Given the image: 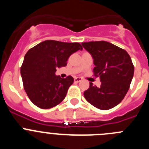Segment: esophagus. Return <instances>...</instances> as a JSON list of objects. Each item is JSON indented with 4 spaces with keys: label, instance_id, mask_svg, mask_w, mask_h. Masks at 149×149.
<instances>
[{
    "label": "esophagus",
    "instance_id": "1",
    "mask_svg": "<svg viewBox=\"0 0 149 149\" xmlns=\"http://www.w3.org/2000/svg\"><path fill=\"white\" fill-rule=\"evenodd\" d=\"M81 81H82V79H81V77H74V81L75 83L81 82Z\"/></svg>",
    "mask_w": 149,
    "mask_h": 149
}]
</instances>
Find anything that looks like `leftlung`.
Masks as SVG:
<instances>
[{
  "mask_svg": "<svg viewBox=\"0 0 149 149\" xmlns=\"http://www.w3.org/2000/svg\"><path fill=\"white\" fill-rule=\"evenodd\" d=\"M81 45L93 57V73L100 77L101 82L99 88L89 83L84 97L100 110L113 108L125 98L134 77V66L131 56L126 51L105 41Z\"/></svg>",
  "mask_w": 149,
  "mask_h": 149,
  "instance_id": "8db88e82",
  "label": "left lung"
}]
</instances>
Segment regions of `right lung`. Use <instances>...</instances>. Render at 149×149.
<instances>
[{"label": "right lung", "instance_id": "add662e5", "mask_svg": "<svg viewBox=\"0 0 149 149\" xmlns=\"http://www.w3.org/2000/svg\"><path fill=\"white\" fill-rule=\"evenodd\" d=\"M78 50H83L80 43L46 40L27 51L21 75L24 90L36 106L49 109L63 101L74 78L56 75V68L65 66L70 55Z\"/></svg>", "mask_w": 149, "mask_h": 149}]
</instances>
